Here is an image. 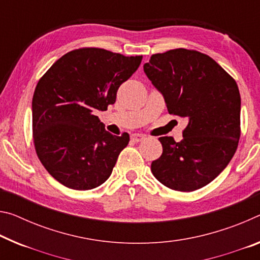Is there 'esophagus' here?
I'll list each match as a JSON object with an SVG mask.
<instances>
[{"label":"esophagus","mask_w":260,"mask_h":260,"mask_svg":"<svg viewBox=\"0 0 260 260\" xmlns=\"http://www.w3.org/2000/svg\"><path fill=\"white\" fill-rule=\"evenodd\" d=\"M131 139L133 140L134 142H140L142 141V140L146 139V135L145 134H139V133H135V134H132Z\"/></svg>","instance_id":"obj_1"}]
</instances>
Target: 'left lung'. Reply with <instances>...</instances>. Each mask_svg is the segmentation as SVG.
I'll return each instance as SVG.
<instances>
[{"label": "left lung", "instance_id": "1", "mask_svg": "<svg viewBox=\"0 0 260 260\" xmlns=\"http://www.w3.org/2000/svg\"><path fill=\"white\" fill-rule=\"evenodd\" d=\"M170 114L188 119L184 137L159 138L163 152L151 163L158 182L191 192L209 184L232 160L241 137V96L234 78L211 56L177 48L143 66Z\"/></svg>", "mask_w": 260, "mask_h": 260}]
</instances>
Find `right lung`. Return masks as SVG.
Segmentation results:
<instances>
[{
    "mask_svg": "<svg viewBox=\"0 0 260 260\" xmlns=\"http://www.w3.org/2000/svg\"><path fill=\"white\" fill-rule=\"evenodd\" d=\"M141 60V55L80 48L61 56L39 80L32 98L36 152L66 187L91 189L112 174L129 135L109 133L94 112L114 104L119 86Z\"/></svg>",
    "mask_w": 260,
    "mask_h": 260,
    "instance_id": "obj_1",
    "label": "right lung"
}]
</instances>
